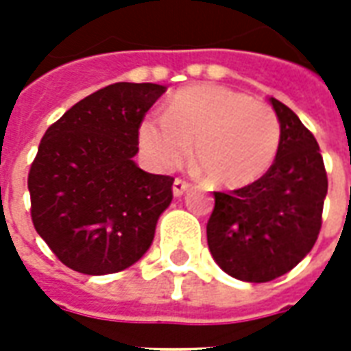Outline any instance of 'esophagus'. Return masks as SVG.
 <instances>
[{
    "label": "esophagus",
    "instance_id": "1",
    "mask_svg": "<svg viewBox=\"0 0 351 351\" xmlns=\"http://www.w3.org/2000/svg\"><path fill=\"white\" fill-rule=\"evenodd\" d=\"M188 188H190V182H188V180H184V178H175V182H173V193H175L176 197H180Z\"/></svg>",
    "mask_w": 351,
    "mask_h": 351
}]
</instances>
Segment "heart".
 Segmentation results:
<instances>
[{
	"mask_svg": "<svg viewBox=\"0 0 351 351\" xmlns=\"http://www.w3.org/2000/svg\"><path fill=\"white\" fill-rule=\"evenodd\" d=\"M282 138L276 110L226 86L199 84L175 93L165 116H146L138 143L156 167L173 171L193 156L216 186L243 188L271 169Z\"/></svg>",
	"mask_w": 351,
	"mask_h": 351,
	"instance_id": "1",
	"label": "heart"
}]
</instances>
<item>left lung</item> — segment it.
<instances>
[{
    "label": "left lung",
    "mask_w": 351,
    "mask_h": 351,
    "mask_svg": "<svg viewBox=\"0 0 351 351\" xmlns=\"http://www.w3.org/2000/svg\"><path fill=\"white\" fill-rule=\"evenodd\" d=\"M282 138L259 180L214 191L206 241L216 263L233 278L271 282L286 274L316 244L322 229L327 173L314 135L293 110L271 97Z\"/></svg>",
    "instance_id": "left-lung-1"
}]
</instances>
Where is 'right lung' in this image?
I'll return each instance as SVG.
<instances>
[{
	"label": "right lung",
	"mask_w": 351,
	"mask_h": 351,
	"mask_svg": "<svg viewBox=\"0 0 351 351\" xmlns=\"http://www.w3.org/2000/svg\"><path fill=\"white\" fill-rule=\"evenodd\" d=\"M165 86L116 82L50 125L27 175L32 221L65 267L110 274L145 256L173 176L138 169V128Z\"/></svg>",
	"instance_id": "obj_1"
}]
</instances>
